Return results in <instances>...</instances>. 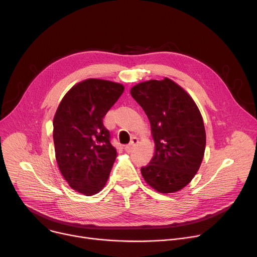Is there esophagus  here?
I'll use <instances>...</instances> for the list:
<instances>
[{
  "mask_svg": "<svg viewBox=\"0 0 257 257\" xmlns=\"http://www.w3.org/2000/svg\"><path fill=\"white\" fill-rule=\"evenodd\" d=\"M138 144H139V139H138V138H132L130 144L126 147V150H127L128 152L132 151V149H134V148H136V146H137Z\"/></svg>",
  "mask_w": 257,
  "mask_h": 257,
  "instance_id": "34e87169",
  "label": "esophagus"
}]
</instances>
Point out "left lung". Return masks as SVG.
<instances>
[{
    "mask_svg": "<svg viewBox=\"0 0 257 257\" xmlns=\"http://www.w3.org/2000/svg\"><path fill=\"white\" fill-rule=\"evenodd\" d=\"M131 96L151 124L155 152L141 169L145 181L163 194L178 192L192 181L204 156L203 118L192 97L169 78L133 86Z\"/></svg>",
    "mask_w": 257,
    "mask_h": 257,
    "instance_id": "left-lung-1",
    "label": "left lung"
}]
</instances>
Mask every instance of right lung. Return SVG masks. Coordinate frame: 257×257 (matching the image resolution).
Returning <instances> with one entry per match:
<instances>
[{
	"label": "right lung",
	"mask_w": 257,
	"mask_h": 257,
	"mask_svg": "<svg viewBox=\"0 0 257 257\" xmlns=\"http://www.w3.org/2000/svg\"><path fill=\"white\" fill-rule=\"evenodd\" d=\"M123 91L111 81L84 80L67 91L54 116L57 165L73 190L85 196L102 190L116 158L103 118Z\"/></svg>",
	"instance_id": "add662e5"
}]
</instances>
